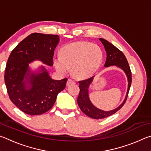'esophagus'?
Here are the masks:
<instances>
[{
  "label": "esophagus",
  "instance_id": "esophagus-1",
  "mask_svg": "<svg viewBox=\"0 0 151 151\" xmlns=\"http://www.w3.org/2000/svg\"><path fill=\"white\" fill-rule=\"evenodd\" d=\"M67 85H74V84H75V81H73V79L71 78H68V81H67Z\"/></svg>",
  "mask_w": 151,
  "mask_h": 151
}]
</instances>
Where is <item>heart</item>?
<instances>
[{
	"label": "heart",
	"instance_id": "heart-1",
	"mask_svg": "<svg viewBox=\"0 0 151 151\" xmlns=\"http://www.w3.org/2000/svg\"><path fill=\"white\" fill-rule=\"evenodd\" d=\"M103 60V50L99 45L86 41L71 43L61 50V57L54 58V65L58 72L67 73L73 67L77 78L91 76L100 67Z\"/></svg>",
	"mask_w": 151,
	"mask_h": 151
}]
</instances>
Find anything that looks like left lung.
<instances>
[{"label":"left lung","mask_w":151,"mask_h":151,"mask_svg":"<svg viewBox=\"0 0 151 151\" xmlns=\"http://www.w3.org/2000/svg\"><path fill=\"white\" fill-rule=\"evenodd\" d=\"M99 40L103 43L104 49H105L106 52V59L105 64H104V67H109V66H116L117 67L121 68L126 74L128 83H128V88L126 96H125L124 100L121 105L115 109L112 110V111H104L94 106L93 103H91L90 99H89L88 88L93 81L94 76L91 78L86 79V80L81 81L78 82L80 93H79L77 99V103L78 104L79 108L81 109V111L86 115L94 119H102L106 118V117H108L114 114L120 109H121L127 99L128 94H129L132 82L131 71V69H130V66L124 55L121 50L118 49L115 46H114L111 42L107 41L106 40L101 39V38H100Z\"/></svg>","instance_id":"obj_1"}]
</instances>
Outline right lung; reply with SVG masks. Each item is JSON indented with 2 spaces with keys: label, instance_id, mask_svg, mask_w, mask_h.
Wrapping results in <instances>:
<instances>
[{
  "label": "right lung",
  "instance_id": "add662e5",
  "mask_svg": "<svg viewBox=\"0 0 151 151\" xmlns=\"http://www.w3.org/2000/svg\"><path fill=\"white\" fill-rule=\"evenodd\" d=\"M58 42V35L32 33L9 56L5 68V85L11 101L24 113L39 115L49 111L58 94L65 88L66 78L54 80L45 66L33 72L29 67V63L35 60L52 66Z\"/></svg>",
  "mask_w": 151,
  "mask_h": 151
}]
</instances>
